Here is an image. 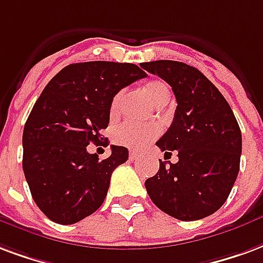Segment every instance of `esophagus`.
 Listing matches in <instances>:
<instances>
[{
	"mask_svg": "<svg viewBox=\"0 0 263 263\" xmlns=\"http://www.w3.org/2000/svg\"><path fill=\"white\" fill-rule=\"evenodd\" d=\"M138 153L137 152H129V160H137Z\"/></svg>",
	"mask_w": 263,
	"mask_h": 263,
	"instance_id": "34e87169",
	"label": "esophagus"
}]
</instances>
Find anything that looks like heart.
I'll return each instance as SVG.
<instances>
[{
    "instance_id": "b5f03b06",
    "label": "heart",
    "mask_w": 263,
    "mask_h": 263,
    "mask_svg": "<svg viewBox=\"0 0 263 263\" xmlns=\"http://www.w3.org/2000/svg\"><path fill=\"white\" fill-rule=\"evenodd\" d=\"M143 92L149 97L153 104H164L170 97V89L168 85L163 81L155 79V81H149V82L143 86ZM122 93H117L116 96L112 97L111 106H110V111L111 114H116L121 102ZM160 134V126L157 124H139V122L126 121L117 128L112 138L117 145L129 147V149H143L147 146L153 139H156Z\"/></svg>"
}]
</instances>
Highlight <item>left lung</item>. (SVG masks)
Masks as SVG:
<instances>
[{
    "instance_id": "left-lung-1",
    "label": "left lung",
    "mask_w": 263,
    "mask_h": 263,
    "mask_svg": "<svg viewBox=\"0 0 263 263\" xmlns=\"http://www.w3.org/2000/svg\"><path fill=\"white\" fill-rule=\"evenodd\" d=\"M164 79L177 100L174 120L156 142L161 151L178 152V161H160L145 181L152 202L182 221L203 219L220 209L240 170L241 131L219 89L199 69L160 60L141 65Z\"/></svg>"
}]
</instances>
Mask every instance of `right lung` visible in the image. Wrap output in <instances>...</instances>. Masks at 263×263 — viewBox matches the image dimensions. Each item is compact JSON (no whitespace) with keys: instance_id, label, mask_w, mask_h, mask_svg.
Segmentation results:
<instances>
[{"instance_id":"add662e5","label":"right lung","mask_w":263,"mask_h":263,"mask_svg":"<svg viewBox=\"0 0 263 263\" xmlns=\"http://www.w3.org/2000/svg\"><path fill=\"white\" fill-rule=\"evenodd\" d=\"M145 77L129 62H78L44 87L23 128L22 166L33 201L50 220L73 224L102 206L128 149L111 145V155L99 160L87 145L108 125L112 97Z\"/></svg>"}]
</instances>
